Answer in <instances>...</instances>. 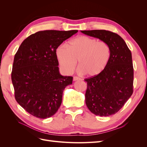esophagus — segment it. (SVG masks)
I'll list each match as a JSON object with an SVG mask.
<instances>
[{
	"instance_id": "esophagus-1",
	"label": "esophagus",
	"mask_w": 147,
	"mask_h": 147,
	"mask_svg": "<svg viewBox=\"0 0 147 147\" xmlns=\"http://www.w3.org/2000/svg\"><path fill=\"white\" fill-rule=\"evenodd\" d=\"M80 80V78L78 77H74V78H73L74 81H77V80Z\"/></svg>"
}]
</instances>
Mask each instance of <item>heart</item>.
Masks as SVG:
<instances>
[{
  "label": "heart",
  "instance_id": "obj_1",
  "mask_svg": "<svg viewBox=\"0 0 147 147\" xmlns=\"http://www.w3.org/2000/svg\"><path fill=\"white\" fill-rule=\"evenodd\" d=\"M110 47L105 42L82 35L70 40L68 45H60L56 50V56L65 74L74 72L78 60L80 72L92 77L104 70L110 61Z\"/></svg>",
  "mask_w": 147,
  "mask_h": 147
}]
</instances>
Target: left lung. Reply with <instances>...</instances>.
I'll list each match as a JSON object with an SVG mask.
<instances>
[{"label":"left lung","instance_id":"8db88e82","mask_svg":"<svg viewBox=\"0 0 147 147\" xmlns=\"http://www.w3.org/2000/svg\"><path fill=\"white\" fill-rule=\"evenodd\" d=\"M83 34L105 42L110 48V58L99 75L86 78L87 107L96 115L108 117L121 109L133 92L134 69L132 54L119 35L105 30H81Z\"/></svg>","mask_w":147,"mask_h":147}]
</instances>
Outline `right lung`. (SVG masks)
Segmentation results:
<instances>
[{
    "label": "right lung",
    "instance_id": "obj_1",
    "mask_svg": "<svg viewBox=\"0 0 147 147\" xmlns=\"http://www.w3.org/2000/svg\"><path fill=\"white\" fill-rule=\"evenodd\" d=\"M77 32L39 31L26 38L15 55L11 81L15 99L33 116L45 119L58 110L63 91L73 77L60 74L56 50Z\"/></svg>",
    "mask_w": 147,
    "mask_h": 147
}]
</instances>
